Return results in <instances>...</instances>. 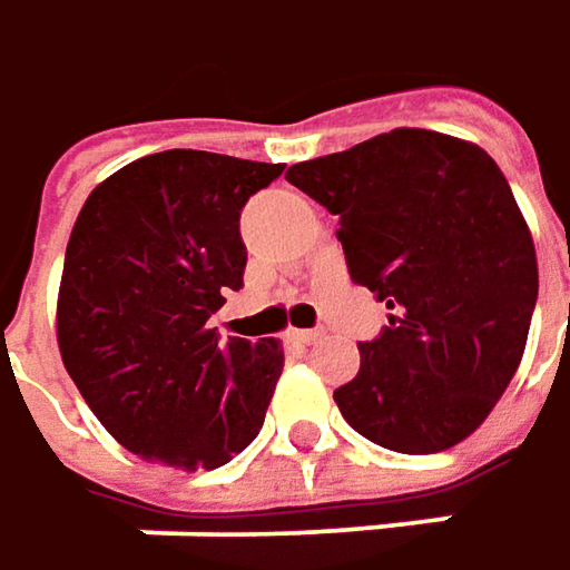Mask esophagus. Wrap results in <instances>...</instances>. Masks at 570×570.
I'll use <instances>...</instances> for the list:
<instances>
[{
	"label": "esophagus",
	"mask_w": 570,
	"mask_h": 570,
	"mask_svg": "<svg viewBox=\"0 0 570 570\" xmlns=\"http://www.w3.org/2000/svg\"><path fill=\"white\" fill-rule=\"evenodd\" d=\"M289 338H293V342H299V345H313V342H320V338H323V333H320V330H293Z\"/></svg>",
	"instance_id": "obj_1"
}]
</instances>
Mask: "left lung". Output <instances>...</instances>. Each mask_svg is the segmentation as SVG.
<instances>
[{"label":"left lung","mask_w":570,"mask_h":570,"mask_svg":"<svg viewBox=\"0 0 570 570\" xmlns=\"http://www.w3.org/2000/svg\"><path fill=\"white\" fill-rule=\"evenodd\" d=\"M286 181L338 215L348 277L391 309L333 394L342 417L397 453L470 438L509 389L539 299L535 244L490 153L401 127Z\"/></svg>","instance_id":"obj_1"}]
</instances>
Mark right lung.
I'll list each match as a JSON object with an SVG mask.
<instances>
[{"instance_id":"right-lung-1","label":"right lung","mask_w":570,"mask_h":570,"mask_svg":"<svg viewBox=\"0 0 570 570\" xmlns=\"http://www.w3.org/2000/svg\"><path fill=\"white\" fill-rule=\"evenodd\" d=\"M284 173L202 149L142 156L83 202L58 289V348L97 421L130 453L215 470L264 428L281 338L208 330L244 286L240 208Z\"/></svg>"}]
</instances>
